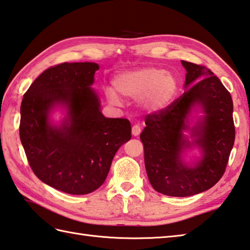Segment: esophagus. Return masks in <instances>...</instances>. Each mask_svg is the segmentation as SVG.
<instances>
[{
	"instance_id": "1",
	"label": "esophagus",
	"mask_w": 250,
	"mask_h": 250,
	"mask_svg": "<svg viewBox=\"0 0 250 250\" xmlns=\"http://www.w3.org/2000/svg\"><path fill=\"white\" fill-rule=\"evenodd\" d=\"M140 134H141V126L137 125L132 126V135L139 136Z\"/></svg>"
}]
</instances>
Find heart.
<instances>
[{"mask_svg":"<svg viewBox=\"0 0 250 250\" xmlns=\"http://www.w3.org/2000/svg\"><path fill=\"white\" fill-rule=\"evenodd\" d=\"M117 91L124 97L139 100L145 108L161 111L167 108L178 92V81L163 68L142 67L117 76L114 81ZM110 103L119 104L114 90L106 91Z\"/></svg>","mask_w":250,"mask_h":250,"instance_id":"b5f03b06","label":"heart"}]
</instances>
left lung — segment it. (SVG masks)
Instances as JSON below:
<instances>
[{
	"label": "left lung",
	"instance_id": "obj_1",
	"mask_svg": "<svg viewBox=\"0 0 250 250\" xmlns=\"http://www.w3.org/2000/svg\"><path fill=\"white\" fill-rule=\"evenodd\" d=\"M182 64L187 71L186 92L167 108L147 115L140 136L148 179L156 191L169 196L198 194L218 183L235 140L230 92L209 68L187 61ZM196 104L205 115L191 129V136L202 158L189 166L182 160L191 145L183 131Z\"/></svg>",
	"mask_w": 250,
	"mask_h": 250
}]
</instances>
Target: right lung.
I'll return each instance as SVG.
<instances>
[{
	"label": "right lung",
	"mask_w": 250,
	"mask_h": 250,
	"mask_svg": "<svg viewBox=\"0 0 250 250\" xmlns=\"http://www.w3.org/2000/svg\"><path fill=\"white\" fill-rule=\"evenodd\" d=\"M99 65L61 63L47 68L23 95L19 134L32 171L68 194H87L105 182L115 153L131 139L125 118H106L91 88ZM56 105L67 109L59 126L49 119Z\"/></svg>",
	"instance_id": "obj_1"
}]
</instances>
